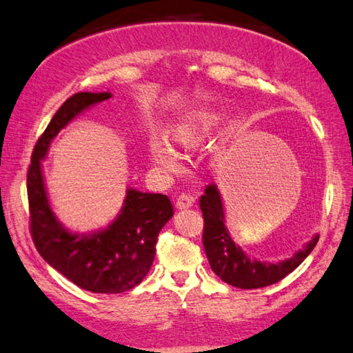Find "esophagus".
<instances>
[{
    "label": "esophagus",
    "instance_id": "1",
    "mask_svg": "<svg viewBox=\"0 0 353 353\" xmlns=\"http://www.w3.org/2000/svg\"><path fill=\"white\" fill-rule=\"evenodd\" d=\"M193 203H194V197H193V196H190V194H181V196L177 197V201H176V207H177L179 210H187V208H190Z\"/></svg>",
    "mask_w": 353,
    "mask_h": 353
}]
</instances>
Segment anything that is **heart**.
I'll list each match as a JSON object with an SVG mask.
<instances>
[{
    "mask_svg": "<svg viewBox=\"0 0 353 353\" xmlns=\"http://www.w3.org/2000/svg\"><path fill=\"white\" fill-rule=\"evenodd\" d=\"M210 119L205 114H197L194 117L183 120L176 128V134L181 142L183 143H197L205 137L208 131ZM151 154L159 168L163 171H177L181 168V154L171 143V140L165 136H159L151 142Z\"/></svg>",
    "mask_w": 353,
    "mask_h": 353,
    "instance_id": "1",
    "label": "heart"
}]
</instances>
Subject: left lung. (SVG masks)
<instances>
[{
    "label": "left lung",
    "instance_id": "8db88e82",
    "mask_svg": "<svg viewBox=\"0 0 353 353\" xmlns=\"http://www.w3.org/2000/svg\"><path fill=\"white\" fill-rule=\"evenodd\" d=\"M201 210L203 216V248L208 262L217 276L223 283L239 288H261L279 283L288 273L301 265L310 252L315 248L318 236L293 258L270 264L250 259L248 256L233 242L225 228L222 197L216 185H208L201 197Z\"/></svg>",
    "mask_w": 353,
    "mask_h": 353
}]
</instances>
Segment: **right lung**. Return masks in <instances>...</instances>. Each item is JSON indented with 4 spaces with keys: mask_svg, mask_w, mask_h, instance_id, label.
<instances>
[{
    "mask_svg": "<svg viewBox=\"0 0 353 353\" xmlns=\"http://www.w3.org/2000/svg\"><path fill=\"white\" fill-rule=\"evenodd\" d=\"M110 97V92H77L69 97L37 140L28 170L29 225L38 253L70 283L94 293H123L142 283L154 261L160 230L172 216L168 196L130 188L117 219L101 232L74 234L55 219L44 188L41 159L63 126Z\"/></svg>",
    "mask_w": 353,
    "mask_h": 353,
    "instance_id": "add662e5",
    "label": "right lung"
}]
</instances>
